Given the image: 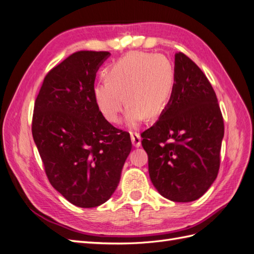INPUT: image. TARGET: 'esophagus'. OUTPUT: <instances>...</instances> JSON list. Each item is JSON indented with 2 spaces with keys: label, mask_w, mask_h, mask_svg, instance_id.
Listing matches in <instances>:
<instances>
[{
  "label": "esophagus",
  "mask_w": 254,
  "mask_h": 254,
  "mask_svg": "<svg viewBox=\"0 0 254 254\" xmlns=\"http://www.w3.org/2000/svg\"><path fill=\"white\" fill-rule=\"evenodd\" d=\"M130 137H131V142L134 147H140L141 146V136L139 133L131 132L130 133Z\"/></svg>",
  "instance_id": "esophagus-1"
}]
</instances>
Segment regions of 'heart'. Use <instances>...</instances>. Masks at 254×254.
<instances>
[{
    "mask_svg": "<svg viewBox=\"0 0 254 254\" xmlns=\"http://www.w3.org/2000/svg\"><path fill=\"white\" fill-rule=\"evenodd\" d=\"M104 78L105 82L93 89L97 110L107 122L120 124L124 102L129 127H136L144 118L158 119L170 104L175 88L172 63L164 55L151 53L128 54L106 68Z\"/></svg>",
    "mask_w": 254,
    "mask_h": 254,
    "instance_id": "1",
    "label": "heart"
}]
</instances>
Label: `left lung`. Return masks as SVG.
Masks as SVG:
<instances>
[{"instance_id":"8db88e82","label":"left lung","mask_w":254,"mask_h":254,"mask_svg":"<svg viewBox=\"0 0 254 254\" xmlns=\"http://www.w3.org/2000/svg\"><path fill=\"white\" fill-rule=\"evenodd\" d=\"M175 88L159 121L141 134L153 187L175 202L200 198L219 171L224 119L206 76L187 55H175Z\"/></svg>"}]
</instances>
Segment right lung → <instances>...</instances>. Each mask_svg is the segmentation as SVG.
Instances as JSON below:
<instances>
[{
    "label": "right lung",
    "mask_w": 254,
    "mask_h": 254,
    "mask_svg": "<svg viewBox=\"0 0 254 254\" xmlns=\"http://www.w3.org/2000/svg\"><path fill=\"white\" fill-rule=\"evenodd\" d=\"M109 56L72 54L45 76L34 107L32 132L48 179L80 207L108 200L131 151L129 133L107 122L94 103L96 72Z\"/></svg>",
    "instance_id": "obj_1"
}]
</instances>
